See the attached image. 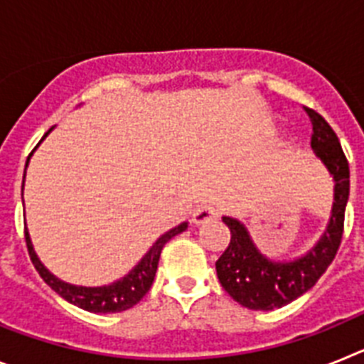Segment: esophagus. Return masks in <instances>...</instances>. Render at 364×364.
I'll return each instance as SVG.
<instances>
[{"mask_svg": "<svg viewBox=\"0 0 364 364\" xmlns=\"http://www.w3.org/2000/svg\"><path fill=\"white\" fill-rule=\"evenodd\" d=\"M218 218V211L215 210L213 205H202L198 210H195L193 213V224H205V222H211V220H217Z\"/></svg>", "mask_w": 364, "mask_h": 364, "instance_id": "obj_1", "label": "esophagus"}]
</instances>
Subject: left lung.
<instances>
[{
	"label": "left lung",
	"mask_w": 364,
	"mask_h": 364,
	"mask_svg": "<svg viewBox=\"0 0 364 364\" xmlns=\"http://www.w3.org/2000/svg\"><path fill=\"white\" fill-rule=\"evenodd\" d=\"M306 109L311 122V149L333 176V208L326 231L306 255L290 262H275L257 250L242 222L222 217L230 228L231 240L217 260L222 288L250 310H273L290 304L306 294L336 259L345 231V210L350 193V167L339 138L326 120L314 109Z\"/></svg>",
	"instance_id": "1"
}]
</instances>
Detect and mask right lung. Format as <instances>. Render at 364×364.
Listing matches in <instances>:
<instances>
[{
    "label": "right lung",
    "instance_id": "1",
    "mask_svg": "<svg viewBox=\"0 0 364 364\" xmlns=\"http://www.w3.org/2000/svg\"><path fill=\"white\" fill-rule=\"evenodd\" d=\"M50 131L53 129H49V133ZM49 133H45V136ZM43 138H41V140H43ZM31 154H28V159H31ZM25 169H27V166H25ZM186 230H188V222H182V224H178L176 228H173V230H169L167 233H164L162 237L153 244V247H151L149 252L144 255V259L140 260L124 279L112 282V284L109 286H98V288L74 286L54 277L53 273L45 268V266L41 264V260L38 259L36 252H34V247H32L27 228H25V240H27L28 255H31L32 264H34L36 272L40 273V277L43 279L60 297L69 301L74 306H78L87 311H92V314H117V311L129 310V308H133L136 302L142 301V297L149 291L151 284H153L154 281V273H156V268H159L162 247L166 246V242H169L175 235L182 233V231Z\"/></svg>",
    "mask_w": 364,
    "mask_h": 364
}]
</instances>
